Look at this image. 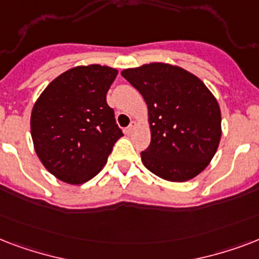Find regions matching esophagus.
Segmentation results:
<instances>
[{"instance_id": "34e87169", "label": "esophagus", "mask_w": 259, "mask_h": 259, "mask_svg": "<svg viewBox=\"0 0 259 259\" xmlns=\"http://www.w3.org/2000/svg\"><path fill=\"white\" fill-rule=\"evenodd\" d=\"M136 126H137L136 121H132V122H130V125L127 126V127H126V129H125V133L126 134H132V133H133V130L136 129Z\"/></svg>"}]
</instances>
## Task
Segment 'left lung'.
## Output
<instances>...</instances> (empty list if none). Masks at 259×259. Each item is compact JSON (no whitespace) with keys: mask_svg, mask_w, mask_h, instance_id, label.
Instances as JSON below:
<instances>
[{"mask_svg":"<svg viewBox=\"0 0 259 259\" xmlns=\"http://www.w3.org/2000/svg\"><path fill=\"white\" fill-rule=\"evenodd\" d=\"M148 105L150 145L144 165L168 181L197 176L217 153L221 109L200 79L180 67L150 63L121 72Z\"/></svg>","mask_w":259,"mask_h":259,"instance_id":"8db88e82","label":"left lung"}]
</instances>
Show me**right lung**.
<instances>
[{
	"mask_svg": "<svg viewBox=\"0 0 259 259\" xmlns=\"http://www.w3.org/2000/svg\"><path fill=\"white\" fill-rule=\"evenodd\" d=\"M117 74L99 64L75 67L54 79L34 103V150L59 180L83 184L93 179L123 136L106 102Z\"/></svg>",
	"mask_w": 259,
	"mask_h": 259,
	"instance_id": "1",
	"label": "right lung"
}]
</instances>
